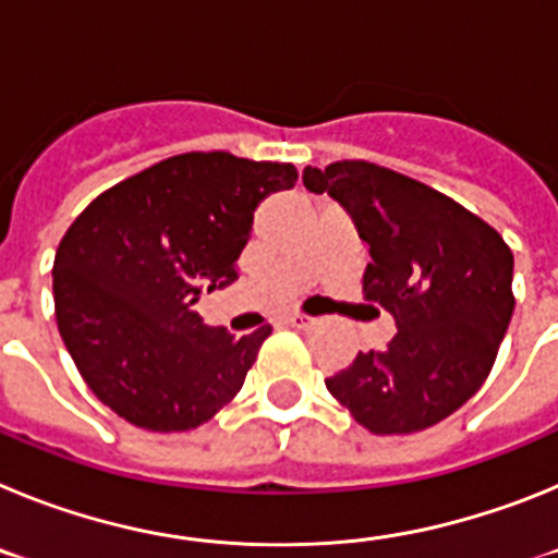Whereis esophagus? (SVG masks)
<instances>
[{
	"instance_id": "1",
	"label": "esophagus",
	"mask_w": 558,
	"mask_h": 558,
	"mask_svg": "<svg viewBox=\"0 0 558 558\" xmlns=\"http://www.w3.org/2000/svg\"><path fill=\"white\" fill-rule=\"evenodd\" d=\"M284 322L290 324V327H295V329H307V327H313L315 324V318L313 315H302V313H290L288 318H284Z\"/></svg>"
}]
</instances>
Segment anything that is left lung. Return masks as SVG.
<instances>
[{
    "instance_id": "1",
    "label": "left lung",
    "mask_w": 558,
    "mask_h": 558,
    "mask_svg": "<svg viewBox=\"0 0 558 558\" xmlns=\"http://www.w3.org/2000/svg\"><path fill=\"white\" fill-rule=\"evenodd\" d=\"M302 179L349 211L372 254L363 295L397 322L386 349L327 379L329 393L377 436L433 427L495 366L514 313V254L470 209L388 167L335 161Z\"/></svg>"
}]
</instances>
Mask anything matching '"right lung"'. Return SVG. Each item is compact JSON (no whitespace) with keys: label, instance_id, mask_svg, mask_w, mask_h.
<instances>
[{"label":"right lung","instance_id":"obj_1","mask_svg":"<svg viewBox=\"0 0 558 558\" xmlns=\"http://www.w3.org/2000/svg\"><path fill=\"white\" fill-rule=\"evenodd\" d=\"M293 165L181 153L97 195L52 265L56 318L102 405L153 433L192 430L243 388L270 327L234 338L195 313L229 288L270 192Z\"/></svg>","mask_w":558,"mask_h":558}]
</instances>
